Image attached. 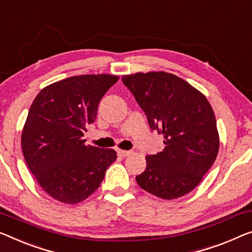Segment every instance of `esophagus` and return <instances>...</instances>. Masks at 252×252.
Here are the masks:
<instances>
[{"label":"esophagus","instance_id":"obj_1","mask_svg":"<svg viewBox=\"0 0 252 252\" xmlns=\"http://www.w3.org/2000/svg\"><path fill=\"white\" fill-rule=\"evenodd\" d=\"M130 154H131L130 150H122V149L118 150V155L120 157H123V158H125V157H126V156H129Z\"/></svg>","mask_w":252,"mask_h":252}]
</instances>
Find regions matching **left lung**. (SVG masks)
Segmentation results:
<instances>
[{"instance_id": "8db88e82", "label": "left lung", "mask_w": 252, "mask_h": 252, "mask_svg": "<svg viewBox=\"0 0 252 252\" xmlns=\"http://www.w3.org/2000/svg\"><path fill=\"white\" fill-rule=\"evenodd\" d=\"M147 116L152 130L164 137V149L146 156L147 166L136 176L147 192L166 200L189 193L215 162L220 136L215 114L204 94L164 71L122 77Z\"/></svg>"}]
</instances>
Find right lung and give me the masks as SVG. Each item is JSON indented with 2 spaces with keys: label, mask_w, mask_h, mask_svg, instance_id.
Wrapping results in <instances>:
<instances>
[{
  "label": "right lung",
  "mask_w": 252,
  "mask_h": 252,
  "mask_svg": "<svg viewBox=\"0 0 252 252\" xmlns=\"http://www.w3.org/2000/svg\"><path fill=\"white\" fill-rule=\"evenodd\" d=\"M118 80L112 74L70 77L46 86L33 99L22 129V153L36 181L55 200L73 205L87 199L115 162L114 149L87 146L82 137Z\"/></svg>",
  "instance_id": "obj_1"
}]
</instances>
